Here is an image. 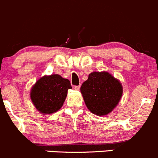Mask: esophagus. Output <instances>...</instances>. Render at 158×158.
Segmentation results:
<instances>
[{
	"label": "esophagus",
	"mask_w": 158,
	"mask_h": 158,
	"mask_svg": "<svg viewBox=\"0 0 158 158\" xmlns=\"http://www.w3.org/2000/svg\"><path fill=\"white\" fill-rule=\"evenodd\" d=\"M80 87H81V86H74V90H79V89H80Z\"/></svg>",
	"instance_id": "esophagus-1"
}]
</instances>
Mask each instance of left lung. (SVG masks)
<instances>
[{
  "label": "left lung",
  "instance_id": "left-lung-1",
  "mask_svg": "<svg viewBox=\"0 0 158 158\" xmlns=\"http://www.w3.org/2000/svg\"><path fill=\"white\" fill-rule=\"evenodd\" d=\"M84 103L94 114L106 115L118 105L123 95V86L106 71L90 73L81 87Z\"/></svg>",
  "mask_w": 158,
  "mask_h": 158
}]
</instances>
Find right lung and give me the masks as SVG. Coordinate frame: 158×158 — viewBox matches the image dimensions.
Wrapping results in <instances>:
<instances>
[{"mask_svg": "<svg viewBox=\"0 0 158 158\" xmlns=\"http://www.w3.org/2000/svg\"><path fill=\"white\" fill-rule=\"evenodd\" d=\"M71 88L69 80L63 78L59 74L45 75L32 86L30 98L40 113L52 114L61 108L68 90Z\"/></svg>", "mask_w": 158, "mask_h": 158, "instance_id": "obj_1", "label": "right lung"}]
</instances>
